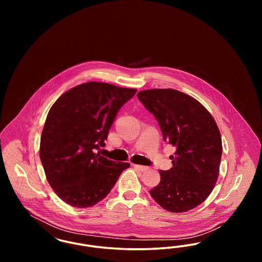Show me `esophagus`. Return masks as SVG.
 Masks as SVG:
<instances>
[{"instance_id":"34e87169","label":"esophagus","mask_w":262,"mask_h":262,"mask_svg":"<svg viewBox=\"0 0 262 262\" xmlns=\"http://www.w3.org/2000/svg\"><path fill=\"white\" fill-rule=\"evenodd\" d=\"M135 166V168L137 169L138 171H140V172H146L149 168L148 167H146V166H142V165H134Z\"/></svg>"}]
</instances>
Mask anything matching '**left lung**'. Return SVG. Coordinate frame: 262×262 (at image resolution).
I'll return each mask as SVG.
<instances>
[{
  "mask_svg": "<svg viewBox=\"0 0 262 262\" xmlns=\"http://www.w3.org/2000/svg\"><path fill=\"white\" fill-rule=\"evenodd\" d=\"M137 98L158 121L163 139L176 147L173 167L160 170L150 194L174 213L195 208L211 193L219 176L222 139L213 117L198 100L174 89H149Z\"/></svg>",
  "mask_w": 262,
  "mask_h": 262,
  "instance_id": "obj_1",
  "label": "left lung"
}]
</instances>
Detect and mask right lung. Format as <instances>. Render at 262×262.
Segmentation results:
<instances>
[{
	"mask_svg": "<svg viewBox=\"0 0 262 262\" xmlns=\"http://www.w3.org/2000/svg\"><path fill=\"white\" fill-rule=\"evenodd\" d=\"M137 89L90 81L70 89L51 107L40 140L47 181L66 203L78 208L105 199L128 163L101 156L119 110Z\"/></svg>",
	"mask_w": 262,
	"mask_h": 262,
	"instance_id": "obj_1",
	"label": "right lung"
}]
</instances>
